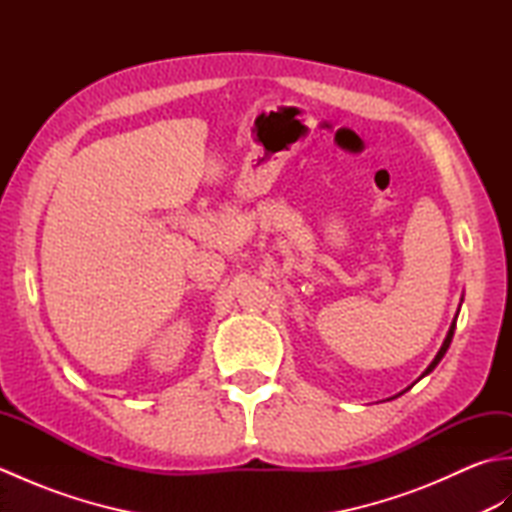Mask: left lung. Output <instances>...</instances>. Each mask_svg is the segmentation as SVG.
<instances>
[{
    "label": "left lung",
    "mask_w": 512,
    "mask_h": 512,
    "mask_svg": "<svg viewBox=\"0 0 512 512\" xmlns=\"http://www.w3.org/2000/svg\"><path fill=\"white\" fill-rule=\"evenodd\" d=\"M455 321H458V314H455ZM455 321L451 323V328H449V334H447V339H444V343H442V347H440V352L436 354V358H433V361H431V365L427 367V369H424V374L422 376H427L429 372H433V369H436V365L442 361V356L444 354H447V350H449V345H451V339H453V332H455ZM420 376V378H422Z\"/></svg>",
    "instance_id": "1"
}]
</instances>
